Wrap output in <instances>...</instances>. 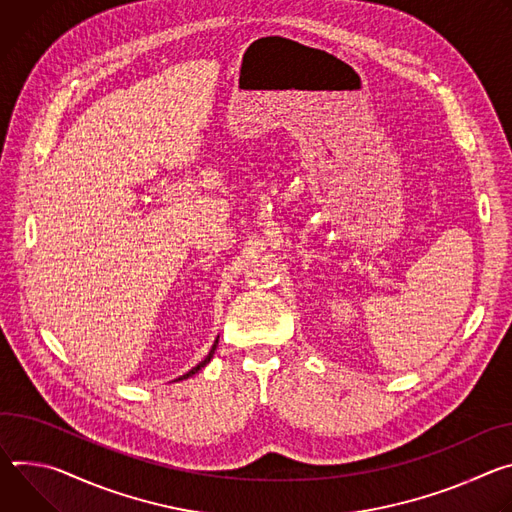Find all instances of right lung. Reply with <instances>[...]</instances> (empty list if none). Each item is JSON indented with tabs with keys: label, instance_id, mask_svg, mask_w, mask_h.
Returning a JSON list of instances; mask_svg holds the SVG:
<instances>
[{
	"label": "right lung",
	"instance_id": "1",
	"mask_svg": "<svg viewBox=\"0 0 512 512\" xmlns=\"http://www.w3.org/2000/svg\"><path fill=\"white\" fill-rule=\"evenodd\" d=\"M215 348H217V339H215V344H213V348H211V352H209V354H207V356H205V360H201V362H199V364H197V366H195V368H191V370H189V372H187V374H183V376H179V378H177V380H185V378H189V376H193V374H195V372H199V370H201V368H203V366H205V364H209V360H211V358H213V354H215Z\"/></svg>",
	"mask_w": 512,
	"mask_h": 512
}]
</instances>
